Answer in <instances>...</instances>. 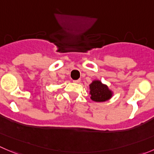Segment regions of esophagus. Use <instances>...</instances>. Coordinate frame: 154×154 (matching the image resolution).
Masks as SVG:
<instances>
[{
  "mask_svg": "<svg viewBox=\"0 0 154 154\" xmlns=\"http://www.w3.org/2000/svg\"><path fill=\"white\" fill-rule=\"evenodd\" d=\"M73 82H75V83H79L80 82V79L73 80Z\"/></svg>",
  "mask_w": 154,
  "mask_h": 154,
  "instance_id": "1",
  "label": "esophagus"
}]
</instances>
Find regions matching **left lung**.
Instances as JSON below:
<instances>
[{"label": "left lung", "mask_w": 154, "mask_h": 154, "mask_svg": "<svg viewBox=\"0 0 154 154\" xmlns=\"http://www.w3.org/2000/svg\"><path fill=\"white\" fill-rule=\"evenodd\" d=\"M91 99L95 102H104L110 99L112 91L107 85L103 84L99 80H94L90 85Z\"/></svg>", "instance_id": "left-lung-1"}]
</instances>
